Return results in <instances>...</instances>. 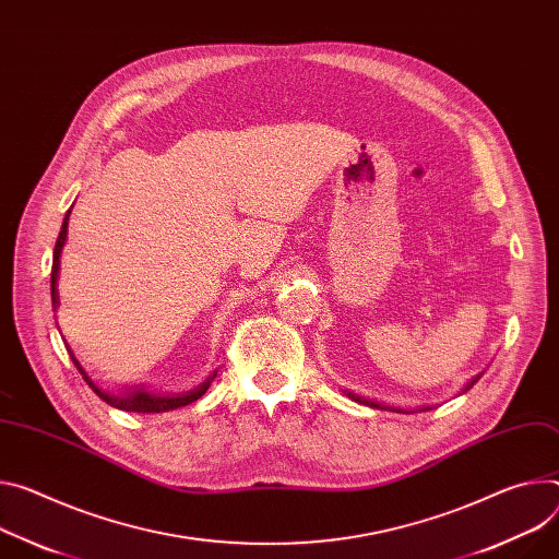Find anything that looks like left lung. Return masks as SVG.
Segmentation results:
<instances>
[{
	"label": "left lung",
	"mask_w": 559,
	"mask_h": 559,
	"mask_svg": "<svg viewBox=\"0 0 559 559\" xmlns=\"http://www.w3.org/2000/svg\"><path fill=\"white\" fill-rule=\"evenodd\" d=\"M481 379V374H477V377H473L466 385H464V390L462 392H466V390H471L477 381ZM349 399H354V401H359V403H366V405H370V408H379V411H396V413H403V415H413V413H417V411H401V408H390V405H383V403H377V401H368V399H364V396H359V394H354V392H345ZM426 411H432L430 405H421L419 408V413H426Z\"/></svg>",
	"instance_id": "left-lung-1"
}]
</instances>
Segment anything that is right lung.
I'll use <instances>...</instances> for the list:
<instances>
[{
	"label": "right lung",
	"mask_w": 559,
	"mask_h": 559,
	"mask_svg": "<svg viewBox=\"0 0 559 559\" xmlns=\"http://www.w3.org/2000/svg\"><path fill=\"white\" fill-rule=\"evenodd\" d=\"M69 216H71V210L67 212L64 216V223H62V229H60V236L56 240V249H53V270H50V300H53V310H58L60 306V296H58V276H60V257H62V249H64V242H67V231H69ZM71 359L75 364V368L80 370L82 379L88 383V388L103 399L107 401L109 405H114V408L118 411H127V413H167V411H176V408H182V405H189L193 401H198L202 394L207 392V388L212 385V381L216 379V372L207 379L202 381L198 388L189 390V392H182V394H158V392H148L144 390V385H135V388H129L120 394H114V392H105L103 388H99L95 381H91V377L86 374V370L80 366V361L75 359L73 349L67 345Z\"/></svg>",
	"instance_id": "obj_1"
}]
</instances>
